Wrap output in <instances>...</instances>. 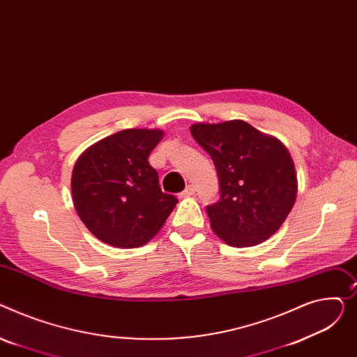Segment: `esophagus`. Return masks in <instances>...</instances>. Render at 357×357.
<instances>
[{"label": "esophagus", "instance_id": "obj_1", "mask_svg": "<svg viewBox=\"0 0 357 357\" xmlns=\"http://www.w3.org/2000/svg\"><path fill=\"white\" fill-rule=\"evenodd\" d=\"M195 192H196L195 185H193V184H188V185L184 188V192L181 193V197H190V196L195 195Z\"/></svg>", "mask_w": 357, "mask_h": 357}]
</instances>
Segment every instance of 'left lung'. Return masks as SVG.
Wrapping results in <instances>:
<instances>
[{
  "label": "left lung",
  "instance_id": "obj_1",
  "mask_svg": "<svg viewBox=\"0 0 357 357\" xmlns=\"http://www.w3.org/2000/svg\"><path fill=\"white\" fill-rule=\"evenodd\" d=\"M193 138L212 157L220 199L206 212L230 246H254L281 227L297 197V174L285 145L245 121L195 123Z\"/></svg>",
  "mask_w": 357,
  "mask_h": 357
}]
</instances>
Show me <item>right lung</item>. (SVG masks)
Returning <instances> with one entry per match:
<instances>
[{"mask_svg": "<svg viewBox=\"0 0 357 357\" xmlns=\"http://www.w3.org/2000/svg\"><path fill=\"white\" fill-rule=\"evenodd\" d=\"M161 130H123L77 158L72 173L73 204L80 220L102 242L138 248L150 242L178 203L161 192L149 162Z\"/></svg>", "mask_w": 357, "mask_h": 357, "instance_id": "right-lung-1", "label": "right lung"}]
</instances>
